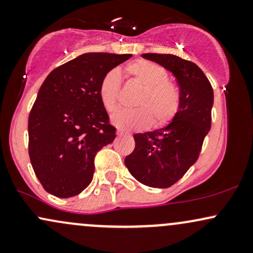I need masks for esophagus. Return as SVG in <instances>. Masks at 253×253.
Segmentation results:
<instances>
[{
	"label": "esophagus",
	"instance_id": "obj_1",
	"mask_svg": "<svg viewBox=\"0 0 253 253\" xmlns=\"http://www.w3.org/2000/svg\"><path fill=\"white\" fill-rule=\"evenodd\" d=\"M117 135H118V136L123 135V132H121V130H118V132H117Z\"/></svg>",
	"mask_w": 253,
	"mask_h": 253
}]
</instances>
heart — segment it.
<instances>
[{
  "instance_id": "heart-1",
  "label": "heart",
  "mask_w": 253,
  "mask_h": 253,
  "mask_svg": "<svg viewBox=\"0 0 253 253\" xmlns=\"http://www.w3.org/2000/svg\"><path fill=\"white\" fill-rule=\"evenodd\" d=\"M126 75L143 86L134 101V109H120L115 112L112 121L123 130L146 128L153 120V126L163 127L173 120L178 113L181 97L169 74L163 66L139 59L125 68ZM121 81L117 70H110L102 77L98 95L103 107L113 112L118 107Z\"/></svg>"
}]
</instances>
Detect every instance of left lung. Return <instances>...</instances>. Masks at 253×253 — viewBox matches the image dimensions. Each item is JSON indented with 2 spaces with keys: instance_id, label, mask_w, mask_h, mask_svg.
I'll use <instances>...</instances> for the list:
<instances>
[{
  "instance_id": "obj_1",
  "label": "left lung",
  "mask_w": 253,
  "mask_h": 253,
  "mask_svg": "<svg viewBox=\"0 0 253 253\" xmlns=\"http://www.w3.org/2000/svg\"><path fill=\"white\" fill-rule=\"evenodd\" d=\"M144 58L172 72L179 86L178 113L167 127L134 134L135 147L125 165L136 181L152 188H169L199 158L211 125L214 94L195 63L173 54L144 53Z\"/></svg>"
}]
</instances>
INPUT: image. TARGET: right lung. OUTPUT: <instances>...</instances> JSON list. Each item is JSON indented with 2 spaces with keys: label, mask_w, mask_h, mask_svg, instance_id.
<instances>
[{
  "label": "right lung",
  "mask_w": 253,
  "mask_h": 253,
  "mask_svg": "<svg viewBox=\"0 0 253 253\" xmlns=\"http://www.w3.org/2000/svg\"><path fill=\"white\" fill-rule=\"evenodd\" d=\"M130 57L84 53L43 81L28 117V153L47 193L76 196L92 181L95 156L115 139L98 95L101 80Z\"/></svg>",
  "instance_id": "right-lung-1"
}]
</instances>
